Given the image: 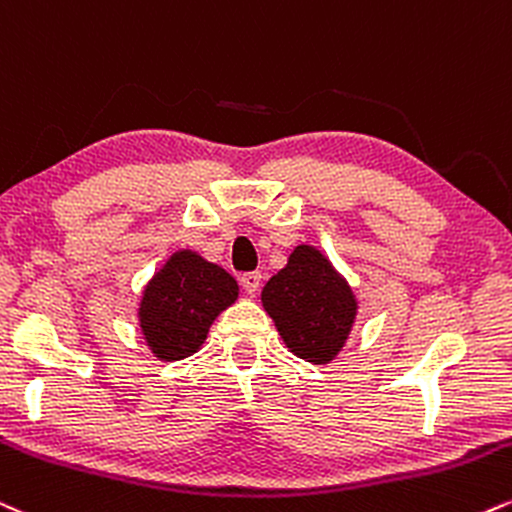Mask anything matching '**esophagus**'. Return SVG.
Returning a JSON list of instances; mask_svg holds the SVG:
<instances>
[{"label": "esophagus", "mask_w": 512, "mask_h": 512, "mask_svg": "<svg viewBox=\"0 0 512 512\" xmlns=\"http://www.w3.org/2000/svg\"><path fill=\"white\" fill-rule=\"evenodd\" d=\"M240 286H243V291L248 295H255L257 291H260L262 286V274L260 272H248L240 276Z\"/></svg>", "instance_id": "34e87169"}]
</instances>
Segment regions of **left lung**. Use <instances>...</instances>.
Instances as JSON below:
<instances>
[{"mask_svg":"<svg viewBox=\"0 0 512 512\" xmlns=\"http://www.w3.org/2000/svg\"><path fill=\"white\" fill-rule=\"evenodd\" d=\"M262 307L293 355L329 365L348 343L360 303L329 257L315 245L300 243L286 267L262 288Z\"/></svg>","mask_w":512,"mask_h":512,"instance_id":"1","label":"left lung"}]
</instances>
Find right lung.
I'll use <instances>...</instances> for the list:
<instances>
[{
  "label": "right lung",
  "mask_w": 512,
  "mask_h": 512,
  "mask_svg": "<svg viewBox=\"0 0 512 512\" xmlns=\"http://www.w3.org/2000/svg\"><path fill=\"white\" fill-rule=\"evenodd\" d=\"M238 293V281L200 252H171L140 295L138 324L145 346L164 362L190 357L202 348L214 319L236 303Z\"/></svg>",
  "instance_id": "1"
}]
</instances>
